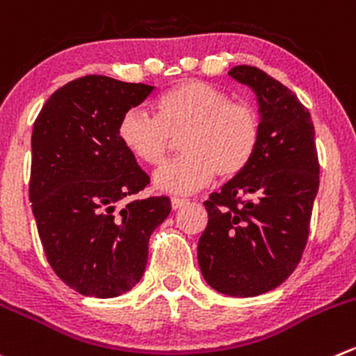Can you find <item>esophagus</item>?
Returning <instances> with one entry per match:
<instances>
[{
  "label": "esophagus",
  "instance_id": "34e87169",
  "mask_svg": "<svg viewBox=\"0 0 356 356\" xmlns=\"http://www.w3.org/2000/svg\"><path fill=\"white\" fill-rule=\"evenodd\" d=\"M170 203H172V209L177 210V209H181V207H184L186 203H188V200H184V198H177V196H172V198H170Z\"/></svg>",
  "mask_w": 356,
  "mask_h": 356
}]
</instances>
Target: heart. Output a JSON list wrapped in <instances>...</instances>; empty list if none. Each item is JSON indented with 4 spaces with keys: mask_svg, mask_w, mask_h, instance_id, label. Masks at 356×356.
<instances>
[{
    "mask_svg": "<svg viewBox=\"0 0 356 356\" xmlns=\"http://www.w3.org/2000/svg\"><path fill=\"white\" fill-rule=\"evenodd\" d=\"M154 118L146 113H125L118 139L140 163L160 167L181 139L182 156L154 175L160 191H198L217 174L233 179L250 165L261 140V116L245 101H233L220 86L184 79L154 101Z\"/></svg>",
    "mask_w": 356,
    "mask_h": 356,
    "instance_id": "b5f03b06",
    "label": "heart"
}]
</instances>
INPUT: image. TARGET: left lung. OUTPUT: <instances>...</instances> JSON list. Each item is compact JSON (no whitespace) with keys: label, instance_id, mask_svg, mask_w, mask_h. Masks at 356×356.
<instances>
[{"label":"left lung","instance_id":"1","mask_svg":"<svg viewBox=\"0 0 356 356\" xmlns=\"http://www.w3.org/2000/svg\"><path fill=\"white\" fill-rule=\"evenodd\" d=\"M227 74L250 86L261 113V140L250 165L212 193L198 264L212 289L252 298L284 284L305 252L320 163L312 115L292 90L254 65Z\"/></svg>","mask_w":356,"mask_h":356}]
</instances>
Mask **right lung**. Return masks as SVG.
<instances>
[{
  "label": "right lung",
  "mask_w": 356,
  "mask_h": 356,
  "mask_svg": "<svg viewBox=\"0 0 356 356\" xmlns=\"http://www.w3.org/2000/svg\"><path fill=\"white\" fill-rule=\"evenodd\" d=\"M154 86L88 74L50 95L34 122L29 202L58 278L92 298H116L143 278L167 196L129 200L149 184L118 139L120 120Z\"/></svg>",
  "instance_id": "1"
}]
</instances>
